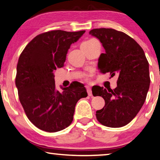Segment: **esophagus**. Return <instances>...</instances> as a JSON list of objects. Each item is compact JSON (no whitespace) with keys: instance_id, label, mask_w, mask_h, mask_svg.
<instances>
[{"instance_id":"obj_1","label":"esophagus","mask_w":160,"mask_h":160,"mask_svg":"<svg viewBox=\"0 0 160 160\" xmlns=\"http://www.w3.org/2000/svg\"><path fill=\"white\" fill-rule=\"evenodd\" d=\"M86 88H87V92H88V95H89V96H92V90L90 89V87L87 86Z\"/></svg>"}]
</instances>
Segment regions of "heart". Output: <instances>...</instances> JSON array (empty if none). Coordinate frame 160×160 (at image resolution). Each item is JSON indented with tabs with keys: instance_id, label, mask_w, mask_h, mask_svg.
I'll list each match as a JSON object with an SVG mask.
<instances>
[{
	"instance_id": "heart-1",
	"label": "heart",
	"mask_w": 160,
	"mask_h": 160,
	"mask_svg": "<svg viewBox=\"0 0 160 160\" xmlns=\"http://www.w3.org/2000/svg\"><path fill=\"white\" fill-rule=\"evenodd\" d=\"M92 41H94V39H90V40H88V41H86V42H83L82 44H87V43H88V42H92Z\"/></svg>"
}]
</instances>
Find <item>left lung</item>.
Masks as SVG:
<instances>
[{"label": "left lung", "instance_id": "8db88e82", "mask_svg": "<svg viewBox=\"0 0 160 160\" xmlns=\"http://www.w3.org/2000/svg\"><path fill=\"white\" fill-rule=\"evenodd\" d=\"M90 34L102 44L105 53L98 60L102 73L118 75L117 87L113 90L101 87L92 91L102 96L104 107L96 112L102 125L119 128L128 124L141 109L150 88L149 63L141 47L122 32L110 28L92 29Z\"/></svg>", "mask_w": 160, "mask_h": 160}]
</instances>
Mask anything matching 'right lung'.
I'll return each instance as SVG.
<instances>
[{
  "instance_id": "add662e5",
  "label": "right lung",
  "mask_w": 160,
  "mask_h": 160,
  "mask_svg": "<svg viewBox=\"0 0 160 160\" xmlns=\"http://www.w3.org/2000/svg\"><path fill=\"white\" fill-rule=\"evenodd\" d=\"M85 31L53 30L35 37L20 54L15 85L29 120L42 131H60L70 125L78 100L88 96L83 84L56 88L54 71L63 67L70 45Z\"/></svg>"
}]
</instances>
